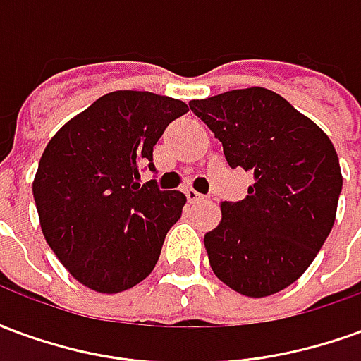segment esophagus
Masks as SVG:
<instances>
[{"mask_svg": "<svg viewBox=\"0 0 361 361\" xmlns=\"http://www.w3.org/2000/svg\"><path fill=\"white\" fill-rule=\"evenodd\" d=\"M185 195H188L189 203H199V201H204V199H207V197L201 195V193L195 191V189H188V191H185Z\"/></svg>", "mask_w": 361, "mask_h": 361, "instance_id": "34e87169", "label": "esophagus"}]
</instances>
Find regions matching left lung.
<instances>
[{"instance_id": "left-lung-1", "label": "left lung", "mask_w": 361, "mask_h": 361, "mask_svg": "<svg viewBox=\"0 0 361 361\" xmlns=\"http://www.w3.org/2000/svg\"><path fill=\"white\" fill-rule=\"evenodd\" d=\"M222 142L228 164L253 173L238 203L222 201L204 234L212 272L247 298L288 288L307 271L336 219L342 173L321 127L263 87L191 100Z\"/></svg>"}]
</instances>
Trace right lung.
<instances>
[{"mask_svg": "<svg viewBox=\"0 0 361 361\" xmlns=\"http://www.w3.org/2000/svg\"><path fill=\"white\" fill-rule=\"evenodd\" d=\"M181 100L141 90L100 96L54 135L32 181L46 242L82 286L118 294L149 276L185 195L139 183Z\"/></svg>", "mask_w": 361, "mask_h": 361, "instance_id": "obj_1", "label": "right lung"}]
</instances>
